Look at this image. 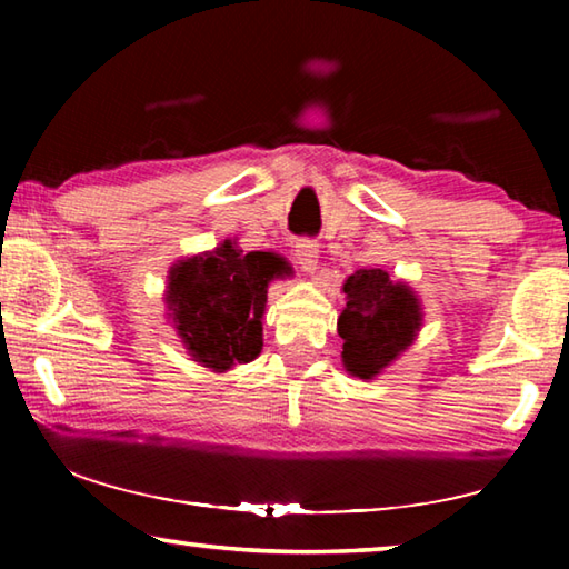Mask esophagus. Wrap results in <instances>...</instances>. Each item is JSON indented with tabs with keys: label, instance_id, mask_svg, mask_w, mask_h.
<instances>
[{
	"label": "esophagus",
	"instance_id": "esophagus-1",
	"mask_svg": "<svg viewBox=\"0 0 569 569\" xmlns=\"http://www.w3.org/2000/svg\"><path fill=\"white\" fill-rule=\"evenodd\" d=\"M293 256H296V261H298V266H301L303 273H308V276L316 273L321 253H319V246H316L313 240H298Z\"/></svg>",
	"mask_w": 569,
	"mask_h": 569
}]
</instances>
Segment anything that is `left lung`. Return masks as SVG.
Returning a JSON list of instances; mask_svg holds the SVG:
<instances>
[{"mask_svg":"<svg viewBox=\"0 0 569 569\" xmlns=\"http://www.w3.org/2000/svg\"><path fill=\"white\" fill-rule=\"evenodd\" d=\"M339 336L343 339V369L371 381L409 349L421 331L423 311L417 291L391 281L381 268H359L343 281Z\"/></svg>","mask_w":569,"mask_h":569,"instance_id":"1","label":"left lung"}]
</instances>
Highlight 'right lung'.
Listing matches in <instances>:
<instances>
[{
	"label": "right lung",
	"instance_id": "right-lung-1",
	"mask_svg": "<svg viewBox=\"0 0 569 569\" xmlns=\"http://www.w3.org/2000/svg\"><path fill=\"white\" fill-rule=\"evenodd\" d=\"M291 273L273 250L243 253L223 240L206 253L172 263L166 286L168 321L190 359L223 373L253 361L263 349V311L268 286Z\"/></svg>",
	"mask_w": 569,
	"mask_h": 569
}]
</instances>
